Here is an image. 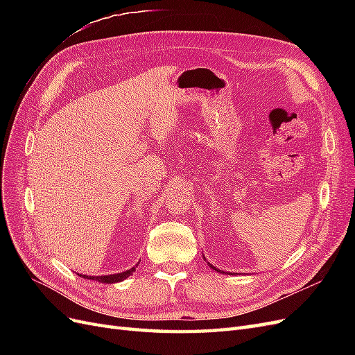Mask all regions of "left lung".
<instances>
[{
  "mask_svg": "<svg viewBox=\"0 0 355 355\" xmlns=\"http://www.w3.org/2000/svg\"><path fill=\"white\" fill-rule=\"evenodd\" d=\"M207 263H209V262H207ZM209 266H210V268H211V270H214V271H218V272H223V271H220V270H218V268H214V266H213V265H211V263H209ZM228 274H230V272H228Z\"/></svg>",
  "mask_w": 355,
  "mask_h": 355,
  "instance_id": "left-lung-1",
  "label": "left lung"
}]
</instances>
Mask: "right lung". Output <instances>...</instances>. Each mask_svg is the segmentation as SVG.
Masks as SVG:
<instances>
[{"label":"right lung","instance_id":"right-lung-1","mask_svg":"<svg viewBox=\"0 0 355 355\" xmlns=\"http://www.w3.org/2000/svg\"><path fill=\"white\" fill-rule=\"evenodd\" d=\"M133 271H135V268H132V270H128V271L120 272V274H112V275L92 277V275H81V274H80V277L89 278V280H96V282H99V283H108V284H112V283H118V282H123V280H125V278H127L128 275H130Z\"/></svg>","mask_w":355,"mask_h":355}]
</instances>
